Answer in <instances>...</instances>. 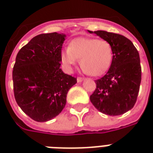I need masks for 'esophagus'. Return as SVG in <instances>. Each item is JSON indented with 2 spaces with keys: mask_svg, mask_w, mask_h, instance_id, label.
I'll use <instances>...</instances> for the list:
<instances>
[{
  "mask_svg": "<svg viewBox=\"0 0 153 153\" xmlns=\"http://www.w3.org/2000/svg\"><path fill=\"white\" fill-rule=\"evenodd\" d=\"M84 80L83 78H82V77H78L77 78V81H78V82H82Z\"/></svg>",
  "mask_w": 153,
  "mask_h": 153,
  "instance_id": "34e87169",
  "label": "esophagus"
}]
</instances>
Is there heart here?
<instances>
[{"label": "heart", "instance_id": "obj_1", "mask_svg": "<svg viewBox=\"0 0 153 153\" xmlns=\"http://www.w3.org/2000/svg\"><path fill=\"white\" fill-rule=\"evenodd\" d=\"M114 51L105 40L94 38H78L71 42L69 48L61 53V61L68 69L80 59L84 71L92 76L105 74L111 66Z\"/></svg>", "mask_w": 153, "mask_h": 153}]
</instances>
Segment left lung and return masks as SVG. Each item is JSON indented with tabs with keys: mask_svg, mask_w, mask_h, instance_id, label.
<instances>
[{
	"mask_svg": "<svg viewBox=\"0 0 153 153\" xmlns=\"http://www.w3.org/2000/svg\"><path fill=\"white\" fill-rule=\"evenodd\" d=\"M94 32L111 44L114 57L106 74L95 80L96 89L90 99L102 114L121 115L132 109L137 102L141 81L139 53L124 36L105 31Z\"/></svg>",
	"mask_w": 153,
	"mask_h": 153,
	"instance_id": "1",
	"label": "left lung"
}]
</instances>
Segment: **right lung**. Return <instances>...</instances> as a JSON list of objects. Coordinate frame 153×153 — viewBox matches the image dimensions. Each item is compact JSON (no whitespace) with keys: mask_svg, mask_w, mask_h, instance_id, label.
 <instances>
[{"mask_svg":"<svg viewBox=\"0 0 153 153\" xmlns=\"http://www.w3.org/2000/svg\"><path fill=\"white\" fill-rule=\"evenodd\" d=\"M66 35H38L17 53L13 67L16 102L32 120L44 122L59 115L77 79L60 69Z\"/></svg>","mask_w":153,"mask_h":153,"instance_id":"obj_1","label":"right lung"}]
</instances>
